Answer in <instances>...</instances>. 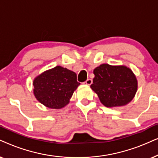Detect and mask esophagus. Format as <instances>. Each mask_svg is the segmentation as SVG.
I'll return each instance as SVG.
<instances>
[{
	"label": "esophagus",
	"instance_id": "obj_1",
	"mask_svg": "<svg viewBox=\"0 0 158 158\" xmlns=\"http://www.w3.org/2000/svg\"><path fill=\"white\" fill-rule=\"evenodd\" d=\"M85 83L87 85H92V80L91 79H87V81H86Z\"/></svg>",
	"mask_w": 158,
	"mask_h": 158
}]
</instances>
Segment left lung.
Wrapping results in <instances>:
<instances>
[{
    "instance_id": "8db88e82",
    "label": "left lung",
    "mask_w": 158,
    "mask_h": 158,
    "mask_svg": "<svg viewBox=\"0 0 158 158\" xmlns=\"http://www.w3.org/2000/svg\"><path fill=\"white\" fill-rule=\"evenodd\" d=\"M92 89L105 106H123L134 98L137 81L131 69L124 66L102 64L94 69Z\"/></svg>"
}]
</instances>
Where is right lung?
Here are the masks:
<instances>
[{"mask_svg":"<svg viewBox=\"0 0 158 158\" xmlns=\"http://www.w3.org/2000/svg\"><path fill=\"white\" fill-rule=\"evenodd\" d=\"M79 85L73 71L58 66L35 78L34 94L48 108L60 109L69 103Z\"/></svg>","mask_w":158,"mask_h":158,"instance_id":"add662e5","label":"right lung"}]
</instances>
